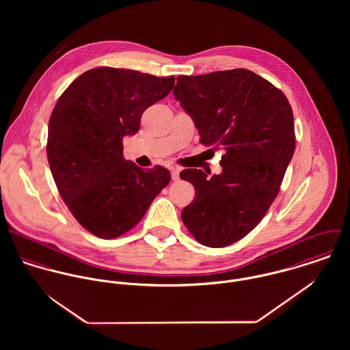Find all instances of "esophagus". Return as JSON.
<instances>
[{"mask_svg":"<svg viewBox=\"0 0 350 350\" xmlns=\"http://www.w3.org/2000/svg\"><path fill=\"white\" fill-rule=\"evenodd\" d=\"M179 168H171V178H172V180H179Z\"/></svg>","mask_w":350,"mask_h":350,"instance_id":"esophagus-1","label":"esophagus"}]
</instances>
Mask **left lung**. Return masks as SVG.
Listing matches in <instances>:
<instances>
[{
	"mask_svg": "<svg viewBox=\"0 0 350 350\" xmlns=\"http://www.w3.org/2000/svg\"><path fill=\"white\" fill-rule=\"evenodd\" d=\"M174 96L191 116L200 142L222 147V172H180L196 189L182 221L204 247L244 239L279 194L295 150L291 105L282 90L245 68L179 75Z\"/></svg>",
	"mask_w": 350,
	"mask_h": 350,
	"instance_id": "1",
	"label": "left lung"
}]
</instances>
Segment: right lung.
Wrapping results in <instances>:
<instances>
[{
  "label": "right lung",
  "instance_id": "1",
  "mask_svg": "<svg viewBox=\"0 0 350 350\" xmlns=\"http://www.w3.org/2000/svg\"><path fill=\"white\" fill-rule=\"evenodd\" d=\"M175 77L97 67L59 97L49 124L47 157L60 197L92 234L110 240L135 228L170 183L161 165L142 170L122 156V139L140 129L147 107L172 90Z\"/></svg>",
  "mask_w": 350,
  "mask_h": 350
}]
</instances>
